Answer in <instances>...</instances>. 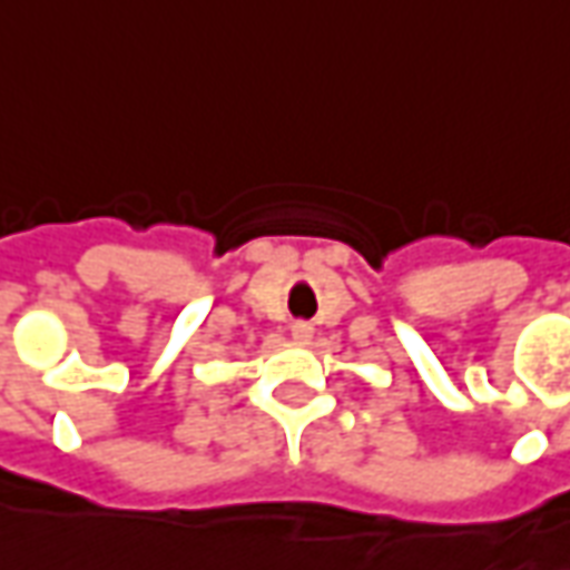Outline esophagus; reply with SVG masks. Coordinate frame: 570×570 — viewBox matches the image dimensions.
<instances>
[{
    "label": "esophagus",
    "mask_w": 570,
    "mask_h": 570,
    "mask_svg": "<svg viewBox=\"0 0 570 570\" xmlns=\"http://www.w3.org/2000/svg\"><path fill=\"white\" fill-rule=\"evenodd\" d=\"M292 337H294V341H301V344H307L309 337H313V325H309V323H292Z\"/></svg>",
    "instance_id": "1"
}]
</instances>
